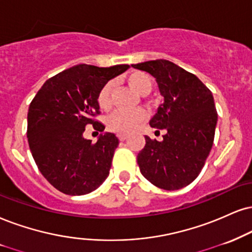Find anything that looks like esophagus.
Listing matches in <instances>:
<instances>
[{
	"mask_svg": "<svg viewBox=\"0 0 252 252\" xmlns=\"http://www.w3.org/2000/svg\"><path fill=\"white\" fill-rule=\"evenodd\" d=\"M118 138H119L120 141H124L127 139V135L125 134V133H119V134H118Z\"/></svg>",
	"mask_w": 252,
	"mask_h": 252,
	"instance_id": "esophagus-1",
	"label": "esophagus"
}]
</instances>
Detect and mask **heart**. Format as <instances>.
<instances>
[{"mask_svg":"<svg viewBox=\"0 0 252 252\" xmlns=\"http://www.w3.org/2000/svg\"><path fill=\"white\" fill-rule=\"evenodd\" d=\"M127 83L133 90H135L139 94L146 95L151 92L153 82L146 72L142 71H133L127 76ZM112 91H113V83L108 82L102 86L98 93L97 101L99 107L102 111H108L112 106ZM147 118V114L144 110L136 111H118L107 119V126L112 131L119 133H131L135 131L139 126Z\"/></svg>","mask_w":252,"mask_h":252,"instance_id":"obj_1","label":"heart"}]
</instances>
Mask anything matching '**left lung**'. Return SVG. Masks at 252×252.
Wrapping results in <instances>:
<instances>
[{"label": "left lung", "mask_w": 252, "mask_h": 252, "mask_svg": "<svg viewBox=\"0 0 252 252\" xmlns=\"http://www.w3.org/2000/svg\"><path fill=\"white\" fill-rule=\"evenodd\" d=\"M154 77L163 102L150 121L166 129L162 141L146 135L139 152L142 175L164 190L181 189L197 178L213 147L217 112L213 93L195 74L166 60L133 64Z\"/></svg>", "instance_id": "left-lung-1"}]
</instances>
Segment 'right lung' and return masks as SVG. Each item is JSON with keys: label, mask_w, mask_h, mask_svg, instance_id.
Wrapping results in <instances>:
<instances>
[{"label": "right lung", "mask_w": 252, "mask_h": 252, "mask_svg": "<svg viewBox=\"0 0 252 252\" xmlns=\"http://www.w3.org/2000/svg\"><path fill=\"white\" fill-rule=\"evenodd\" d=\"M128 67L76 65L46 80L31 101L27 132L31 154L42 175L64 194H89L110 174L118 138L106 132L92 144L83 133L90 124L104 131L93 119L100 113L98 93Z\"/></svg>", "instance_id": "add662e5"}]
</instances>
